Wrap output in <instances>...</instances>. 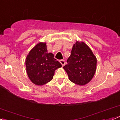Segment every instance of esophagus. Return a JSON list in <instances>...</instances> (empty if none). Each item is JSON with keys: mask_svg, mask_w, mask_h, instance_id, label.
<instances>
[{"mask_svg": "<svg viewBox=\"0 0 120 120\" xmlns=\"http://www.w3.org/2000/svg\"><path fill=\"white\" fill-rule=\"evenodd\" d=\"M60 63H61V64L62 65L63 67V66L65 65V64H66V62H65V60H60Z\"/></svg>", "mask_w": 120, "mask_h": 120, "instance_id": "obj_1", "label": "esophagus"}]
</instances>
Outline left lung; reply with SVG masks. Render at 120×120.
<instances>
[{"label": "left lung", "instance_id": "left-lung-1", "mask_svg": "<svg viewBox=\"0 0 120 120\" xmlns=\"http://www.w3.org/2000/svg\"><path fill=\"white\" fill-rule=\"evenodd\" d=\"M67 64L63 67L69 79L79 85L90 81L96 70L97 59L91 49L83 42L77 41L67 59Z\"/></svg>", "mask_w": 120, "mask_h": 120}]
</instances>
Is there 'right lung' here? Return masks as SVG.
Returning <instances> with one entry per match:
<instances>
[{"instance_id":"1","label":"right lung","mask_w":120,"mask_h":120,"mask_svg":"<svg viewBox=\"0 0 120 120\" xmlns=\"http://www.w3.org/2000/svg\"><path fill=\"white\" fill-rule=\"evenodd\" d=\"M26 73L30 80L37 85H42L53 79L54 71L61 64L48 53L45 42H40L34 47L25 59Z\"/></svg>"}]
</instances>
